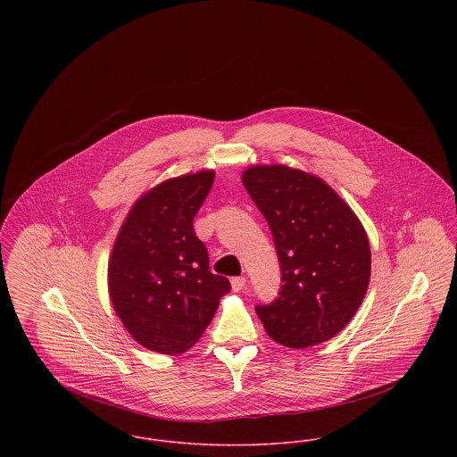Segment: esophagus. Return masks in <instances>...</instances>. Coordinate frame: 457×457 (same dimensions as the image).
I'll return each mask as SVG.
<instances>
[{
	"mask_svg": "<svg viewBox=\"0 0 457 457\" xmlns=\"http://www.w3.org/2000/svg\"><path fill=\"white\" fill-rule=\"evenodd\" d=\"M230 283H232L234 292H241L246 287V278L245 276H236V278H232Z\"/></svg>",
	"mask_w": 457,
	"mask_h": 457,
	"instance_id": "esophagus-1",
	"label": "esophagus"
}]
</instances>
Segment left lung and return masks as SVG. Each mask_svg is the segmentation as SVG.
Listing matches in <instances>:
<instances>
[{
  "label": "left lung",
  "mask_w": 457,
  "mask_h": 457,
  "mask_svg": "<svg viewBox=\"0 0 457 457\" xmlns=\"http://www.w3.org/2000/svg\"><path fill=\"white\" fill-rule=\"evenodd\" d=\"M243 185L274 237L279 297L257 306L265 332L288 348H308L341 332L370 285L368 234L324 179L288 165H252Z\"/></svg>",
  "instance_id": "1"
}]
</instances>
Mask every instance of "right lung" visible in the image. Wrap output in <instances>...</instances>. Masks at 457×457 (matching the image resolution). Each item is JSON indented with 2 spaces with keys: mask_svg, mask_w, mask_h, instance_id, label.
<instances>
[{
  "mask_svg": "<svg viewBox=\"0 0 457 457\" xmlns=\"http://www.w3.org/2000/svg\"><path fill=\"white\" fill-rule=\"evenodd\" d=\"M214 170L170 178L131 205L112 246L107 285L112 308L147 350L178 355L212 320L230 281L209 270L194 218Z\"/></svg>",
  "mask_w": 457,
  "mask_h": 457,
  "instance_id": "obj_1",
  "label": "right lung"
}]
</instances>
